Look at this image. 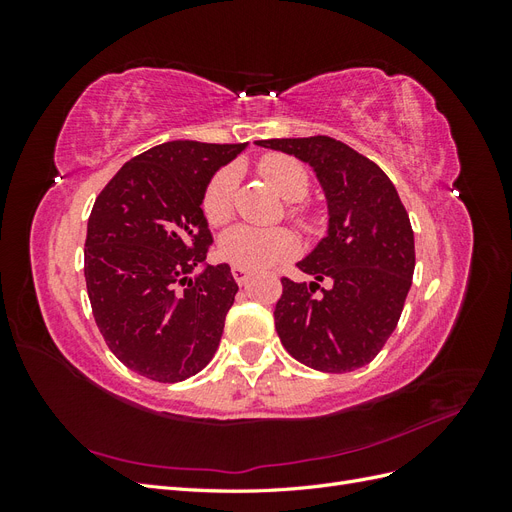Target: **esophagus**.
I'll use <instances>...</instances> for the list:
<instances>
[{
    "label": "esophagus",
    "mask_w": 512,
    "mask_h": 512,
    "mask_svg": "<svg viewBox=\"0 0 512 512\" xmlns=\"http://www.w3.org/2000/svg\"><path fill=\"white\" fill-rule=\"evenodd\" d=\"M250 271L247 269H243V267H232V277H235V282L239 284V286H243L247 280H250Z\"/></svg>",
    "instance_id": "1"
}]
</instances>
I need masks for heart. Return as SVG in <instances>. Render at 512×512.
<instances>
[{"instance_id": "obj_1", "label": "heart", "mask_w": 512, "mask_h": 512, "mask_svg": "<svg viewBox=\"0 0 512 512\" xmlns=\"http://www.w3.org/2000/svg\"><path fill=\"white\" fill-rule=\"evenodd\" d=\"M258 173L286 200H303L309 194V177L305 166L284 153H267L258 160ZM239 173L235 166H224L215 173L203 192V213L211 226H222L235 211ZM290 218L305 230L314 228V215L305 205L294 203ZM299 239L288 228H230L220 239V256L235 267L267 269L297 254Z\"/></svg>"}]
</instances>
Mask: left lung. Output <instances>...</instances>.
<instances>
[{
  "instance_id": "obj_1",
  "label": "left lung",
  "mask_w": 512,
  "mask_h": 512,
  "mask_svg": "<svg viewBox=\"0 0 512 512\" xmlns=\"http://www.w3.org/2000/svg\"><path fill=\"white\" fill-rule=\"evenodd\" d=\"M314 166L329 235L299 262L312 284L282 277L275 329L303 365L344 374L371 363L395 331L414 275L408 211L384 170L331 136L258 141Z\"/></svg>"
}]
</instances>
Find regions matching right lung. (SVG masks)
Wrapping results in <instances>:
<instances>
[{"label":"right lung","mask_w":512,"mask_h":512,"mask_svg":"<svg viewBox=\"0 0 512 512\" xmlns=\"http://www.w3.org/2000/svg\"><path fill=\"white\" fill-rule=\"evenodd\" d=\"M245 143L170 141L123 164L87 222L85 282L106 346L128 369L173 384L220 346L239 290L228 265L188 273L213 243L203 192Z\"/></svg>","instance_id":"obj_1"}]
</instances>
